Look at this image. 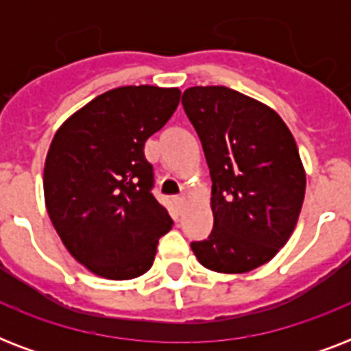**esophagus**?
<instances>
[{
  "label": "esophagus",
  "mask_w": 351,
  "mask_h": 351,
  "mask_svg": "<svg viewBox=\"0 0 351 351\" xmlns=\"http://www.w3.org/2000/svg\"><path fill=\"white\" fill-rule=\"evenodd\" d=\"M186 202H187L186 195H178V197L175 198V204H176V208H178V209L184 208V206H186Z\"/></svg>",
  "instance_id": "esophagus-1"
}]
</instances>
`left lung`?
<instances>
[{
    "label": "left lung",
    "mask_w": 351,
    "mask_h": 351,
    "mask_svg": "<svg viewBox=\"0 0 351 351\" xmlns=\"http://www.w3.org/2000/svg\"><path fill=\"white\" fill-rule=\"evenodd\" d=\"M182 106L213 182V231L191 242L193 253L213 271H251L288 242L302 209L306 173L293 134L271 107L224 85L189 87Z\"/></svg>",
    "instance_id": "left-lung-1"
}]
</instances>
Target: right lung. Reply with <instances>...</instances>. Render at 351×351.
<instances>
[{"label": "right lung", "mask_w": 351, "mask_h": 351, "mask_svg": "<svg viewBox=\"0 0 351 351\" xmlns=\"http://www.w3.org/2000/svg\"><path fill=\"white\" fill-rule=\"evenodd\" d=\"M178 101V89L118 87L74 112L52 138L43 169L47 213L69 253L95 275H143L173 226L151 193L143 145Z\"/></svg>", "instance_id": "1"}]
</instances>
